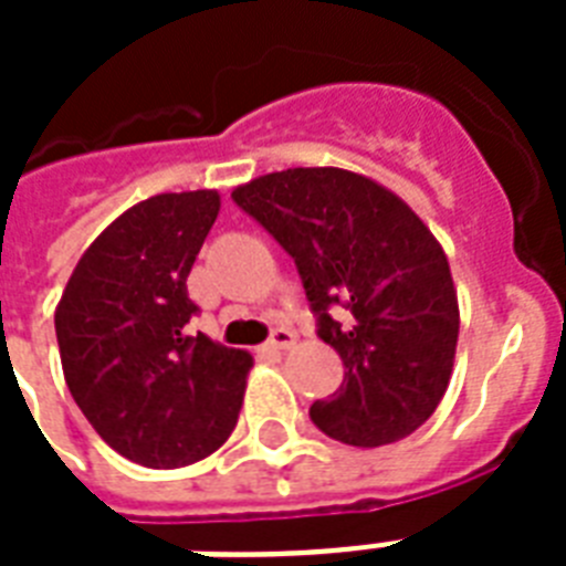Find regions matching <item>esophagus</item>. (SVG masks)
Instances as JSON below:
<instances>
[{
  "mask_svg": "<svg viewBox=\"0 0 566 566\" xmlns=\"http://www.w3.org/2000/svg\"><path fill=\"white\" fill-rule=\"evenodd\" d=\"M293 344H296V335H293V332H287V328H275L273 337L266 340V349H270V353H284V349H291Z\"/></svg>",
  "mask_w": 566,
  "mask_h": 566,
  "instance_id": "34e87169",
  "label": "esophagus"
}]
</instances>
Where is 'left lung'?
<instances>
[{
  "instance_id": "8db88e82",
  "label": "left lung",
  "mask_w": 566,
  "mask_h": 566,
  "mask_svg": "<svg viewBox=\"0 0 566 566\" xmlns=\"http://www.w3.org/2000/svg\"><path fill=\"white\" fill-rule=\"evenodd\" d=\"M231 199L296 261L319 337L344 385L311 420L349 447L408 438L447 394L458 346V291L438 238L385 185L344 167H293L238 185ZM344 301L354 317L331 319Z\"/></svg>"
}]
</instances>
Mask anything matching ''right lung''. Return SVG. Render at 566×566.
Wrapping results in <instances>:
<instances>
[{
	"label": "right lung",
	"instance_id": "right-lung-1",
	"mask_svg": "<svg viewBox=\"0 0 566 566\" xmlns=\"http://www.w3.org/2000/svg\"><path fill=\"white\" fill-rule=\"evenodd\" d=\"M220 213L217 190L158 193L123 211L78 258L55 308L70 394L135 464L202 461L238 422L252 355L190 337L188 275Z\"/></svg>",
	"mask_w": 566,
	"mask_h": 566
}]
</instances>
